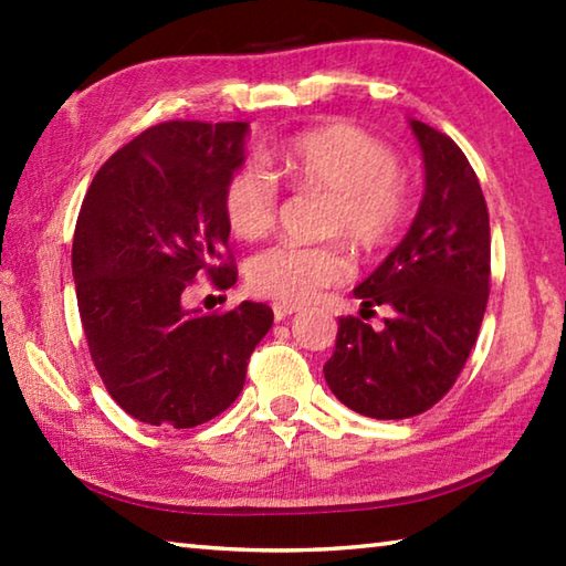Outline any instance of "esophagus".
I'll return each mask as SVG.
<instances>
[{
  "instance_id": "1",
  "label": "esophagus",
  "mask_w": 566,
  "mask_h": 566,
  "mask_svg": "<svg viewBox=\"0 0 566 566\" xmlns=\"http://www.w3.org/2000/svg\"><path fill=\"white\" fill-rule=\"evenodd\" d=\"M272 312H274V319H276V322H282V319L292 317V314L300 312V306H296V304H282V302H274V304H272Z\"/></svg>"
}]
</instances>
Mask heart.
<instances>
[{
  "instance_id": "obj_1",
  "label": "heart",
  "mask_w": 566,
  "mask_h": 566,
  "mask_svg": "<svg viewBox=\"0 0 566 566\" xmlns=\"http://www.w3.org/2000/svg\"><path fill=\"white\" fill-rule=\"evenodd\" d=\"M274 161L296 189L327 195L319 232L342 237L364 254L387 249L409 214V187L399 157L375 134L347 122L294 134L276 149ZM280 191L266 171L247 165L224 187V217L239 239L254 242L272 232ZM352 274L339 242L276 244L247 264L249 290L282 304H304Z\"/></svg>"
}]
</instances>
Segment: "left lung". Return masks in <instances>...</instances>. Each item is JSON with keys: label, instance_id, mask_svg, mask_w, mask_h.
I'll use <instances>...</instances> for the list:
<instances>
[{"label": "left lung", "instance_id": "obj_1", "mask_svg": "<svg viewBox=\"0 0 566 566\" xmlns=\"http://www.w3.org/2000/svg\"><path fill=\"white\" fill-rule=\"evenodd\" d=\"M427 187L407 237L354 296L361 317L387 305L375 333L342 317L324 379L342 405L371 419H407L432 409L462 375L490 300V212L464 151L424 122L411 119Z\"/></svg>", "mask_w": 566, "mask_h": 566}]
</instances>
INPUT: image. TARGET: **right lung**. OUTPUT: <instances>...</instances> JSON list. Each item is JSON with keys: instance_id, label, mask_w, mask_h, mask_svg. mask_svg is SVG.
<instances>
[{"instance_id": "1", "label": "right lung", "mask_w": 566, "mask_h": 566, "mask_svg": "<svg viewBox=\"0 0 566 566\" xmlns=\"http://www.w3.org/2000/svg\"><path fill=\"white\" fill-rule=\"evenodd\" d=\"M247 122H161L94 175L76 217L72 272L94 367L117 405L189 429L232 405L272 327L266 304L187 310L199 274L237 282L224 187L244 159Z\"/></svg>"}]
</instances>
